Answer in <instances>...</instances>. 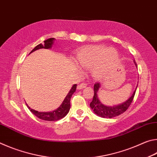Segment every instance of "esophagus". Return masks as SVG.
I'll use <instances>...</instances> for the list:
<instances>
[{
	"instance_id": "esophagus-1",
	"label": "esophagus",
	"mask_w": 157,
	"mask_h": 157,
	"mask_svg": "<svg viewBox=\"0 0 157 157\" xmlns=\"http://www.w3.org/2000/svg\"><path fill=\"white\" fill-rule=\"evenodd\" d=\"M86 83H81L80 84H79L78 86V89H84L85 87H86Z\"/></svg>"
}]
</instances>
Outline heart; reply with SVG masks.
Segmentation results:
<instances>
[{
    "label": "heart",
    "instance_id": "obj_1",
    "mask_svg": "<svg viewBox=\"0 0 157 157\" xmlns=\"http://www.w3.org/2000/svg\"><path fill=\"white\" fill-rule=\"evenodd\" d=\"M75 63L83 68H92L95 78H102L116 66L118 54L113 48L95 45L82 48L77 53Z\"/></svg>",
    "mask_w": 157,
    "mask_h": 157
}]
</instances>
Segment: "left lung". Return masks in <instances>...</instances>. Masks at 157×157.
<instances>
[{
  "label": "left lung",
  "mask_w": 157,
  "mask_h": 157,
  "mask_svg": "<svg viewBox=\"0 0 157 157\" xmlns=\"http://www.w3.org/2000/svg\"><path fill=\"white\" fill-rule=\"evenodd\" d=\"M134 61V63L136 66H137L136 62ZM100 85L99 83H95L94 84V98H93L92 102L90 103V107L92 109L95 113H96L100 117H102V118H113V117H116L117 116H119L124 113V111H126L127 109L131 105L132 102L133 100H134L135 93H136V90H135L134 92L133 93V94L131 97H130L128 100H127L126 102H124L123 104H121L119 105L116 106H113V107H107V106H105L102 105V103L98 100V96H97V93L98 91V89H100Z\"/></svg>",
  "instance_id": "8db88e82"
}]
</instances>
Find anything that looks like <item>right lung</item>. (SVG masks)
I'll use <instances>...</instances> for the list:
<instances>
[{
	"mask_svg": "<svg viewBox=\"0 0 157 157\" xmlns=\"http://www.w3.org/2000/svg\"><path fill=\"white\" fill-rule=\"evenodd\" d=\"M54 38H50L47 40L44 41V44H39L34 48L30 52H33L34 50H36L38 49L41 48H50L52 47V45L53 44V41H54ZM77 88V84H74L72 86V88L70 90V91L66 95L65 98L64 100L63 101L62 104L61 105L60 107L57 109V110H55L53 111H50V112H39V111H35L34 109H32L28 107L29 109L31 111V112L33 113L34 115H35L36 117H38L39 118L41 119V120L44 121H56L58 120H60L63 117L66 116V114L68 113L69 110H70L71 108V98L72 95L75 93V90Z\"/></svg>",
	"mask_w": 157,
	"mask_h": 157,
	"instance_id": "1",
	"label": "right lung"
}]
</instances>
